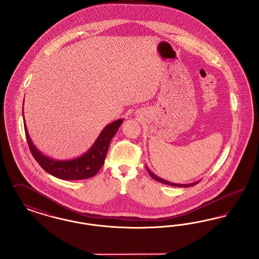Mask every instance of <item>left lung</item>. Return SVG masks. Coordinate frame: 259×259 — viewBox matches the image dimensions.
Masks as SVG:
<instances>
[{"label": "left lung", "instance_id": "1", "mask_svg": "<svg viewBox=\"0 0 259 259\" xmlns=\"http://www.w3.org/2000/svg\"><path fill=\"white\" fill-rule=\"evenodd\" d=\"M146 168H147V170H148V174L150 175V177H151L153 180H155V181H157V182H159V183H162V184H165V185L178 186V187H190V186L197 185L198 183L200 182V181H197V182H194V183H191V184H175V183H171V182H169V181H166V180H164V179H161L160 177L156 176L154 172H152L150 171V169L148 168V165H146Z\"/></svg>", "mask_w": 259, "mask_h": 259}]
</instances>
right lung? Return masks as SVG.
Returning a JSON list of instances; mask_svg holds the SVG:
<instances>
[{
  "label": "right lung",
  "mask_w": 259,
  "mask_h": 259,
  "mask_svg": "<svg viewBox=\"0 0 259 259\" xmlns=\"http://www.w3.org/2000/svg\"><path fill=\"white\" fill-rule=\"evenodd\" d=\"M24 106V102H23ZM24 111V110H23ZM23 122H24L25 134L29 148L37 160L39 166L51 176L63 181H78L85 180L95 176L100 171L105 163V158L110 147L111 139L118 131L120 125L123 122V118H119L111 123L108 124L99 134L96 141L90 148L78 157L73 159H54L50 156L44 154L34 145L30 138L28 129L25 122L24 111H23Z\"/></svg>",
  "instance_id": "1"
}]
</instances>
